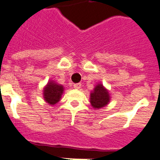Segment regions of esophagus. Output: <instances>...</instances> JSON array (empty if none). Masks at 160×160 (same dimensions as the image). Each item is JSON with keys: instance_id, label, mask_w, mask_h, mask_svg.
Masks as SVG:
<instances>
[{"instance_id": "esophagus-1", "label": "esophagus", "mask_w": 160, "mask_h": 160, "mask_svg": "<svg viewBox=\"0 0 160 160\" xmlns=\"http://www.w3.org/2000/svg\"><path fill=\"white\" fill-rule=\"evenodd\" d=\"M82 87V84L81 83H75L73 84V88H75V89H80Z\"/></svg>"}]
</instances>
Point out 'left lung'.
Listing matches in <instances>:
<instances>
[{
	"instance_id": "1",
	"label": "left lung",
	"mask_w": 160,
	"mask_h": 160,
	"mask_svg": "<svg viewBox=\"0 0 160 160\" xmlns=\"http://www.w3.org/2000/svg\"><path fill=\"white\" fill-rule=\"evenodd\" d=\"M111 101L109 91L99 82L93 88L90 93V103L92 107L96 110L100 109L109 104Z\"/></svg>"
}]
</instances>
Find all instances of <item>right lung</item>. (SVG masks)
<instances>
[{
  "label": "right lung",
  "instance_id": "add662e5",
  "mask_svg": "<svg viewBox=\"0 0 160 160\" xmlns=\"http://www.w3.org/2000/svg\"><path fill=\"white\" fill-rule=\"evenodd\" d=\"M63 92L64 88L62 85L53 80H49L43 89V97L48 104L53 106L59 102Z\"/></svg>",
  "mask_w": 160,
  "mask_h": 160
}]
</instances>
